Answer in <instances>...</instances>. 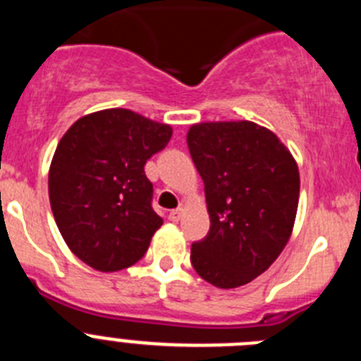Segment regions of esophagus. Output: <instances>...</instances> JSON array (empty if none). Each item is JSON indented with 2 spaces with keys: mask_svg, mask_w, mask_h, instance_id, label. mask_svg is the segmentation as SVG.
Here are the masks:
<instances>
[{
  "mask_svg": "<svg viewBox=\"0 0 361 361\" xmlns=\"http://www.w3.org/2000/svg\"><path fill=\"white\" fill-rule=\"evenodd\" d=\"M180 216H183V209L180 208L171 209V212L168 213V219H170L171 222H178V220H180Z\"/></svg>",
  "mask_w": 361,
  "mask_h": 361,
  "instance_id": "esophagus-1",
  "label": "esophagus"
}]
</instances>
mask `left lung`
Returning a JSON list of instances; mask_svg holds the SVG:
<instances>
[{"instance_id": "left-lung-1", "label": "left lung", "mask_w": 361, "mask_h": 361, "mask_svg": "<svg viewBox=\"0 0 361 361\" xmlns=\"http://www.w3.org/2000/svg\"><path fill=\"white\" fill-rule=\"evenodd\" d=\"M186 139L212 222L206 238L191 245V264L215 288H240L262 275L289 242L298 164L275 133L251 121L193 124Z\"/></svg>"}]
</instances>
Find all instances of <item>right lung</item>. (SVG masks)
Returning <instances> with one entry per match:
<instances>
[{
	"mask_svg": "<svg viewBox=\"0 0 361 361\" xmlns=\"http://www.w3.org/2000/svg\"><path fill=\"white\" fill-rule=\"evenodd\" d=\"M171 126L126 108L81 117L50 162L49 197L66 245L82 262L114 273L141 260L162 219L153 212L145 164Z\"/></svg>",
	"mask_w": 361,
	"mask_h": 361,
	"instance_id": "1",
	"label": "right lung"
}]
</instances>
